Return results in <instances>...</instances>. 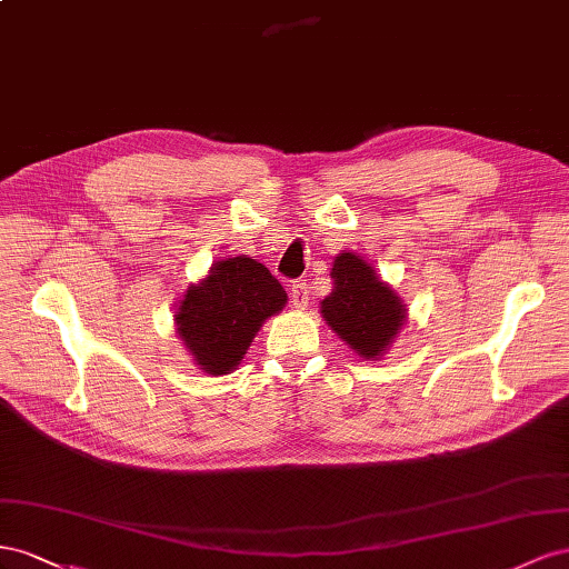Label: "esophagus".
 <instances>
[{
	"mask_svg": "<svg viewBox=\"0 0 569 569\" xmlns=\"http://www.w3.org/2000/svg\"><path fill=\"white\" fill-rule=\"evenodd\" d=\"M290 302H293L296 310H305L310 305V290H307L305 281H296L293 288H290Z\"/></svg>",
	"mask_w": 569,
	"mask_h": 569,
	"instance_id": "obj_1",
	"label": "esophagus"
}]
</instances>
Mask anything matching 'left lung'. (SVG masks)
I'll list each match as a JSON object with an SVG mask.
<instances>
[{"instance_id":"obj_1","label":"left lung","mask_w":569,"mask_h":569,"mask_svg":"<svg viewBox=\"0 0 569 569\" xmlns=\"http://www.w3.org/2000/svg\"><path fill=\"white\" fill-rule=\"evenodd\" d=\"M331 293L321 319L362 360H381L408 323V307L362 254L340 250L331 267Z\"/></svg>"}]
</instances>
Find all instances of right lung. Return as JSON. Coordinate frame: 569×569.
<instances>
[{
    "instance_id": "1",
    "label": "right lung",
    "mask_w": 569,
    "mask_h": 569,
    "mask_svg": "<svg viewBox=\"0 0 569 569\" xmlns=\"http://www.w3.org/2000/svg\"><path fill=\"white\" fill-rule=\"evenodd\" d=\"M288 302L283 286L248 254L226 257L176 305V333L209 377L238 369L262 323Z\"/></svg>"
}]
</instances>
